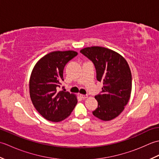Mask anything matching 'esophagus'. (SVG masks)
Wrapping results in <instances>:
<instances>
[{
	"instance_id": "obj_1",
	"label": "esophagus",
	"mask_w": 159,
	"mask_h": 159,
	"mask_svg": "<svg viewBox=\"0 0 159 159\" xmlns=\"http://www.w3.org/2000/svg\"><path fill=\"white\" fill-rule=\"evenodd\" d=\"M80 97L82 99H85V98H87V95H83V94H80Z\"/></svg>"
}]
</instances>
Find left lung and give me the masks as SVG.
I'll list each match as a JSON object with an SVG mask.
<instances>
[{"instance_id": "1", "label": "left lung", "mask_w": 159, "mask_h": 159, "mask_svg": "<svg viewBox=\"0 0 159 159\" xmlns=\"http://www.w3.org/2000/svg\"><path fill=\"white\" fill-rule=\"evenodd\" d=\"M95 66L96 79L103 83L102 92L95 96L98 108L93 115L103 121L117 117L130 99L132 75L127 61L109 48L92 46L80 50Z\"/></svg>"}]
</instances>
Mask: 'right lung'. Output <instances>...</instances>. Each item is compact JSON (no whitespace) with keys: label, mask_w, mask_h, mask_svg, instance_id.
<instances>
[{"label":"right lung","mask_w":159,"mask_h":159,"mask_svg":"<svg viewBox=\"0 0 159 159\" xmlns=\"http://www.w3.org/2000/svg\"><path fill=\"white\" fill-rule=\"evenodd\" d=\"M77 55L72 50L52 52L42 57L32 71L30 96L36 110L47 120L58 122L65 120L76 105L74 94L58 89L63 81L64 67Z\"/></svg>","instance_id":"1"}]
</instances>
